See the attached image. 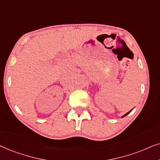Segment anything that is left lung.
<instances>
[{
  "mask_svg": "<svg viewBox=\"0 0 160 160\" xmlns=\"http://www.w3.org/2000/svg\"><path fill=\"white\" fill-rule=\"evenodd\" d=\"M133 110V109H131V111H129V112H127L126 113V114H125L124 115H123V116H122V117H121V118H122V117H125V116H126V115H128V114H129V113H130L131 112V111H132Z\"/></svg>",
  "mask_w": 160,
  "mask_h": 160,
  "instance_id": "left-lung-1",
  "label": "left lung"
}]
</instances>
